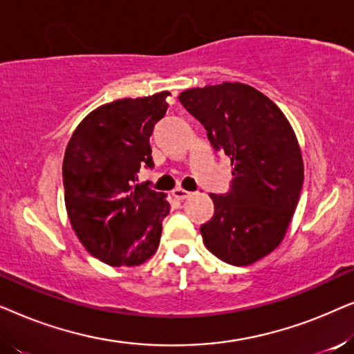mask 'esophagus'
Wrapping results in <instances>:
<instances>
[{
    "mask_svg": "<svg viewBox=\"0 0 354 354\" xmlns=\"http://www.w3.org/2000/svg\"><path fill=\"white\" fill-rule=\"evenodd\" d=\"M190 195H192V193L187 192V190H183V188H176V190H172V196L176 198L177 201L185 200V198H188Z\"/></svg>",
    "mask_w": 354,
    "mask_h": 354,
    "instance_id": "34e87169",
    "label": "esophagus"
}]
</instances>
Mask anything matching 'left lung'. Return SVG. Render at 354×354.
Listing matches in <instances>:
<instances>
[{"label":"left lung","instance_id":"left-lung-1","mask_svg":"<svg viewBox=\"0 0 354 354\" xmlns=\"http://www.w3.org/2000/svg\"><path fill=\"white\" fill-rule=\"evenodd\" d=\"M178 101L234 166L229 192L209 195L203 241L227 264H253L280 245L297 209L304 172L293 129L268 96L239 82L185 90Z\"/></svg>","mask_w":354,"mask_h":354}]
</instances>
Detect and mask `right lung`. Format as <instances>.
Masks as SVG:
<instances>
[{
  "label": "right lung",
  "instance_id": "obj_1",
  "mask_svg": "<svg viewBox=\"0 0 354 354\" xmlns=\"http://www.w3.org/2000/svg\"><path fill=\"white\" fill-rule=\"evenodd\" d=\"M169 91L100 106L79 124L62 162L64 201L72 229L95 258L109 266H138L158 250L164 193L138 185L153 169L154 125L167 111Z\"/></svg>",
  "mask_w": 354,
  "mask_h": 354
}]
</instances>
